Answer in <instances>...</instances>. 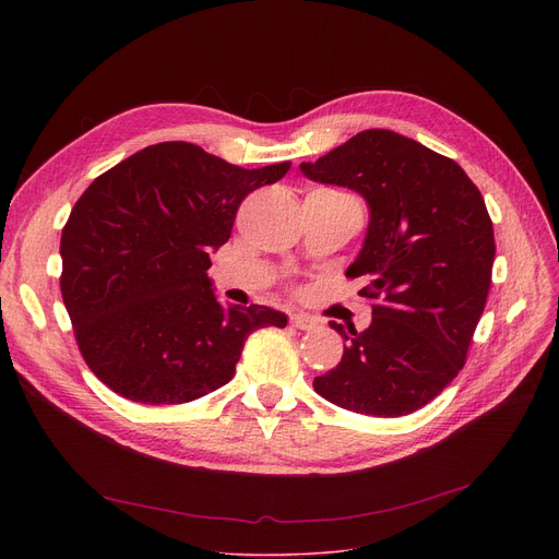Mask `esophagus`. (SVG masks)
<instances>
[{
    "label": "esophagus",
    "mask_w": 559,
    "mask_h": 559,
    "mask_svg": "<svg viewBox=\"0 0 559 559\" xmlns=\"http://www.w3.org/2000/svg\"><path fill=\"white\" fill-rule=\"evenodd\" d=\"M289 324L295 326V329H299V331H312V329H317V319L310 317V314L299 312V314H292L289 317Z\"/></svg>",
    "instance_id": "34e87169"
}]
</instances>
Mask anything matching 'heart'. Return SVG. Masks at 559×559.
<instances>
[{"label": "heart", "instance_id": "b5f03b06", "mask_svg": "<svg viewBox=\"0 0 559 559\" xmlns=\"http://www.w3.org/2000/svg\"><path fill=\"white\" fill-rule=\"evenodd\" d=\"M324 192H331V190H324ZM335 194H342V192H335Z\"/></svg>", "mask_w": 559, "mask_h": 559}]
</instances>
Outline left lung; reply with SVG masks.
Instances as JSON below:
<instances>
[{
	"instance_id": "8db88e82",
	"label": "left lung",
	"mask_w": 559,
	"mask_h": 559,
	"mask_svg": "<svg viewBox=\"0 0 559 559\" xmlns=\"http://www.w3.org/2000/svg\"><path fill=\"white\" fill-rule=\"evenodd\" d=\"M310 181L358 192L369 226L346 276L365 278L371 324L344 331V356L314 378L326 401L371 417L424 407L464 367L491 285L493 228L464 169L421 142L367 129L314 163Z\"/></svg>"
}]
</instances>
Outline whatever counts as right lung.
<instances>
[{
    "instance_id": "1",
    "label": "right lung",
    "mask_w": 559,
    "mask_h": 559,
    "mask_svg": "<svg viewBox=\"0 0 559 559\" xmlns=\"http://www.w3.org/2000/svg\"><path fill=\"white\" fill-rule=\"evenodd\" d=\"M287 169L160 142L87 186L61 235V292L81 356L106 388L146 405L201 399L235 376L253 331L287 326L267 306H222L209 276L242 199Z\"/></svg>"
}]
</instances>
